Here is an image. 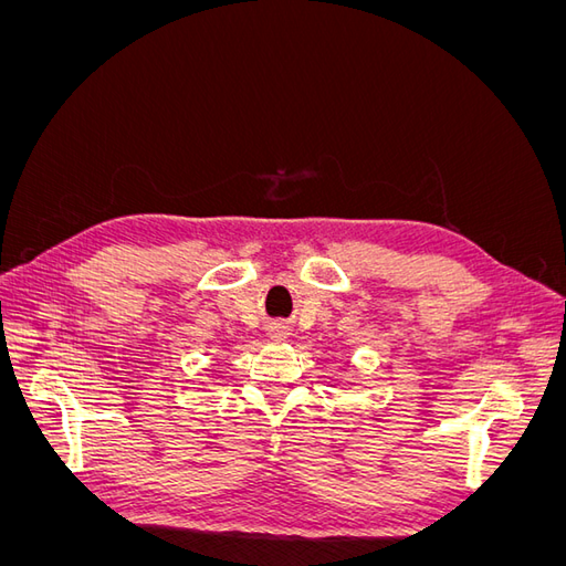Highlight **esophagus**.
I'll list each match as a JSON object with an SVG mask.
<instances>
[{
    "label": "esophagus",
    "instance_id": "obj_1",
    "mask_svg": "<svg viewBox=\"0 0 566 566\" xmlns=\"http://www.w3.org/2000/svg\"><path fill=\"white\" fill-rule=\"evenodd\" d=\"M269 335H271L273 339H283V337L287 335V328H285V325H273V328L269 331Z\"/></svg>",
    "mask_w": 566,
    "mask_h": 566
}]
</instances>
